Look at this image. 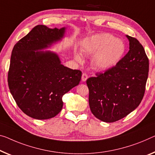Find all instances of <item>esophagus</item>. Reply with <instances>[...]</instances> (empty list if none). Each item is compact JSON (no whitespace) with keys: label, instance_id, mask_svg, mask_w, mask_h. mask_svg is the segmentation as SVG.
<instances>
[{"label":"esophagus","instance_id":"obj_1","mask_svg":"<svg viewBox=\"0 0 155 155\" xmlns=\"http://www.w3.org/2000/svg\"><path fill=\"white\" fill-rule=\"evenodd\" d=\"M87 79H88V75L86 74V73H83L82 75V80L83 81V82H85V81Z\"/></svg>","mask_w":155,"mask_h":155}]
</instances>
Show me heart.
<instances>
[{"label": "heart", "instance_id": "obj_1", "mask_svg": "<svg viewBox=\"0 0 155 155\" xmlns=\"http://www.w3.org/2000/svg\"><path fill=\"white\" fill-rule=\"evenodd\" d=\"M80 51L85 56L92 57L93 65L97 70L107 71L117 64L125 52V45L123 40L115 38L109 33H99L83 40ZM74 59L82 63V55L75 51Z\"/></svg>", "mask_w": 155, "mask_h": 155}]
</instances>
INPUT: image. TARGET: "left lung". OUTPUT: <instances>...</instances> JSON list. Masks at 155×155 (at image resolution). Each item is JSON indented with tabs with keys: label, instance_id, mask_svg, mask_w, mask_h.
I'll return each instance as SVG.
<instances>
[{
	"label": "left lung",
	"instance_id": "left-lung-1",
	"mask_svg": "<svg viewBox=\"0 0 155 155\" xmlns=\"http://www.w3.org/2000/svg\"><path fill=\"white\" fill-rule=\"evenodd\" d=\"M129 51L114 66L89 78V103L92 114L103 122L125 117L141 103L148 76L149 61L142 45L126 35Z\"/></svg>",
	"mask_w": 155,
	"mask_h": 155
}]
</instances>
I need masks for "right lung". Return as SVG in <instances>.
<instances>
[{"label": "right lung", "instance_id": "obj_1", "mask_svg": "<svg viewBox=\"0 0 155 155\" xmlns=\"http://www.w3.org/2000/svg\"><path fill=\"white\" fill-rule=\"evenodd\" d=\"M67 28L35 26L12 52L8 85L23 113L37 120L53 118L63 107L62 96L79 84L82 72L61 64L58 54L44 51L61 42Z\"/></svg>", "mask_w": 155, "mask_h": 155}]
</instances>
